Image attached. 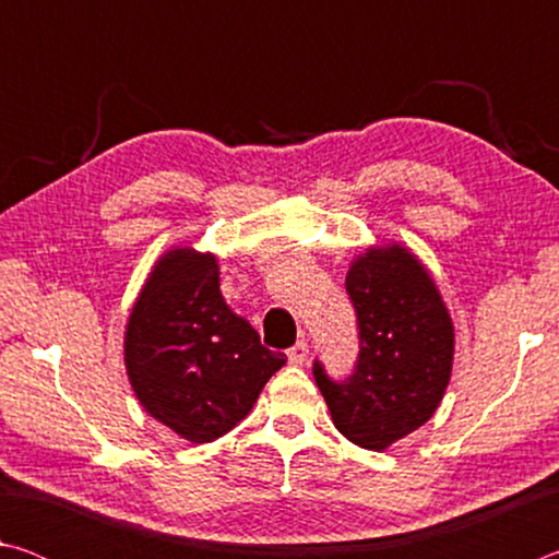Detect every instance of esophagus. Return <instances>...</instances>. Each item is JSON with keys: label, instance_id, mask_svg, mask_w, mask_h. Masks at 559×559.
Returning a JSON list of instances; mask_svg holds the SVG:
<instances>
[{"label": "esophagus", "instance_id": "1", "mask_svg": "<svg viewBox=\"0 0 559 559\" xmlns=\"http://www.w3.org/2000/svg\"><path fill=\"white\" fill-rule=\"evenodd\" d=\"M306 359H308V345L306 343H296L288 349V362L293 367H302V365H306Z\"/></svg>", "mask_w": 559, "mask_h": 559}]
</instances>
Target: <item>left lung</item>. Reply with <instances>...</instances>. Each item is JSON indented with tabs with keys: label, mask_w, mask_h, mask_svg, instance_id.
<instances>
[{
	"label": "left lung",
	"mask_w": 559,
	"mask_h": 559,
	"mask_svg": "<svg viewBox=\"0 0 559 559\" xmlns=\"http://www.w3.org/2000/svg\"><path fill=\"white\" fill-rule=\"evenodd\" d=\"M345 286L357 310V370L335 384L316 365V382L335 429L359 449L384 451L439 409L456 333L431 271L400 241L355 253Z\"/></svg>",
	"instance_id": "left-lung-1"
}]
</instances>
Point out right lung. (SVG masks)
<instances>
[{
    "mask_svg": "<svg viewBox=\"0 0 559 559\" xmlns=\"http://www.w3.org/2000/svg\"><path fill=\"white\" fill-rule=\"evenodd\" d=\"M122 359L143 409L192 443L231 431L286 365L226 306L219 257L182 243L150 269L130 308Z\"/></svg>",
    "mask_w": 559,
    "mask_h": 559,
    "instance_id": "right-lung-1",
    "label": "right lung"
}]
</instances>
